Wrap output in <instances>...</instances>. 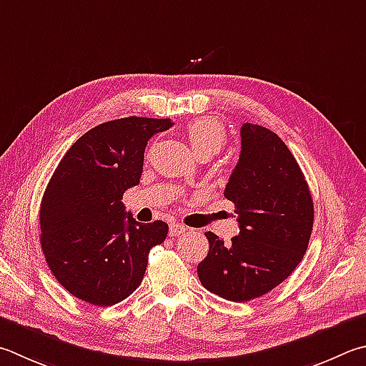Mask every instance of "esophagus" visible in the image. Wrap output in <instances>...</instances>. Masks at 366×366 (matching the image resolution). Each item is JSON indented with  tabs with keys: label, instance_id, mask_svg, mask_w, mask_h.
Listing matches in <instances>:
<instances>
[{
	"label": "esophagus",
	"instance_id": "34e87169",
	"mask_svg": "<svg viewBox=\"0 0 366 366\" xmlns=\"http://www.w3.org/2000/svg\"><path fill=\"white\" fill-rule=\"evenodd\" d=\"M185 230H187V227H185V225H182V224H179V222H171L169 224V237L181 235V234H184Z\"/></svg>",
	"mask_w": 366,
	"mask_h": 366
}]
</instances>
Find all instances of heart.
I'll use <instances>...</instances> for the list:
<instances>
[{"label": "heart", "mask_w": 366, "mask_h": 366, "mask_svg": "<svg viewBox=\"0 0 366 366\" xmlns=\"http://www.w3.org/2000/svg\"><path fill=\"white\" fill-rule=\"evenodd\" d=\"M185 136L197 157L214 155L225 142L224 126L214 118H198L185 128Z\"/></svg>", "instance_id": "b5f03b06"}]
</instances>
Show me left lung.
I'll use <instances>...</instances> for the list:
<instances>
[{"mask_svg":"<svg viewBox=\"0 0 366 366\" xmlns=\"http://www.w3.org/2000/svg\"><path fill=\"white\" fill-rule=\"evenodd\" d=\"M242 152L224 197L235 204L240 234L224 244L206 232L209 251L197 272L227 301L262 296L293 274L309 247L314 202L296 158L275 132L244 123Z\"/></svg>","mask_w":366,"mask_h":366,"instance_id":"left-lung-1","label":"left lung"}]
</instances>
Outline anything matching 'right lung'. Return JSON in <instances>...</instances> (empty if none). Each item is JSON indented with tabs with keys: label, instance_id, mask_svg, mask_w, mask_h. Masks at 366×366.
Listing matches in <instances>:
<instances>
[{
	"label": "right lung",
	"instance_id": "obj_1",
	"mask_svg": "<svg viewBox=\"0 0 366 366\" xmlns=\"http://www.w3.org/2000/svg\"><path fill=\"white\" fill-rule=\"evenodd\" d=\"M169 118L128 117L96 126L59 163L39 209L41 249L57 282L84 302L114 305L134 293L168 224L137 222L123 194L141 181L149 139Z\"/></svg>",
	"mask_w": 366,
	"mask_h": 366
}]
</instances>
